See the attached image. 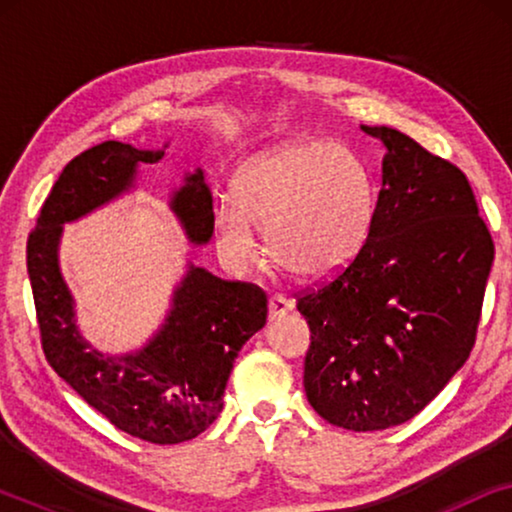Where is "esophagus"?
Here are the masks:
<instances>
[{
  "mask_svg": "<svg viewBox=\"0 0 512 512\" xmlns=\"http://www.w3.org/2000/svg\"><path fill=\"white\" fill-rule=\"evenodd\" d=\"M293 310V303L289 298H284V296H279V293H275V296H270V300H268V312H270V319H279V317H284L286 312H291Z\"/></svg>",
  "mask_w": 512,
  "mask_h": 512,
  "instance_id": "obj_1",
  "label": "esophagus"
}]
</instances>
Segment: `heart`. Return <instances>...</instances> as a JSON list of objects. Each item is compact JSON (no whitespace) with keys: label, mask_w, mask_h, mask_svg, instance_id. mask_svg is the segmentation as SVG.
Masks as SVG:
<instances>
[{"label":"heart","mask_w":512,"mask_h":512,"mask_svg":"<svg viewBox=\"0 0 512 512\" xmlns=\"http://www.w3.org/2000/svg\"><path fill=\"white\" fill-rule=\"evenodd\" d=\"M235 202L214 207L216 247L230 268L258 258L263 230L277 265L305 279L345 268L366 242L373 219V181L352 149L300 142L261 153L240 167Z\"/></svg>","instance_id":"obj_1"}]
</instances>
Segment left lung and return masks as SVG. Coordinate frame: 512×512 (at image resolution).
<instances>
[{
  "instance_id": "8db88e82",
  "label": "left lung",
  "mask_w": 512,
  "mask_h": 512,
  "mask_svg": "<svg viewBox=\"0 0 512 512\" xmlns=\"http://www.w3.org/2000/svg\"><path fill=\"white\" fill-rule=\"evenodd\" d=\"M361 130L387 146L368 237L296 305L312 333L307 401L328 424L382 431L422 412L466 363L494 242L457 165L394 128Z\"/></svg>"
}]
</instances>
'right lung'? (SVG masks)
<instances>
[{
    "label": "right lung",
    "mask_w": 512,
    "mask_h": 512,
    "mask_svg": "<svg viewBox=\"0 0 512 512\" xmlns=\"http://www.w3.org/2000/svg\"><path fill=\"white\" fill-rule=\"evenodd\" d=\"M160 158V151L102 142L69 160L27 237V272L48 366L116 429L146 443L177 445L219 417L237 352L265 326V291L191 265L156 338L137 354L104 356L76 331L72 296L58 268L62 223L116 198L132 186L137 165ZM172 209L188 240L209 242L214 205L202 170L188 174Z\"/></svg>",
    "instance_id": "right-lung-1"
}]
</instances>
